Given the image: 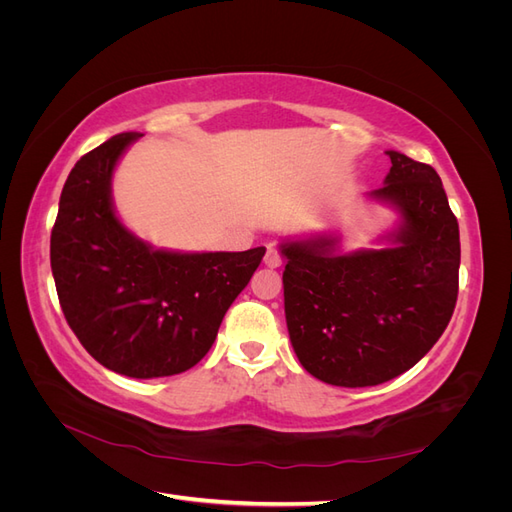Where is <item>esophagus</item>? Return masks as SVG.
Instances as JSON below:
<instances>
[{"instance_id":"1","label":"esophagus","mask_w":512,"mask_h":512,"mask_svg":"<svg viewBox=\"0 0 512 512\" xmlns=\"http://www.w3.org/2000/svg\"><path fill=\"white\" fill-rule=\"evenodd\" d=\"M282 262H284L282 254L277 252V250H273V247H269L267 254H265V265H267L269 269H277V267H282Z\"/></svg>"}]
</instances>
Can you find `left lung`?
Listing matches in <instances>:
<instances>
[{
    "mask_svg": "<svg viewBox=\"0 0 512 512\" xmlns=\"http://www.w3.org/2000/svg\"><path fill=\"white\" fill-rule=\"evenodd\" d=\"M371 196L401 213L395 247L333 254L335 239L284 243L290 342L314 378L376 386L414 367L451 320L459 292V224L429 164L386 151Z\"/></svg>",
    "mask_w": 512,
    "mask_h": 512,
    "instance_id": "left-lung-1",
    "label": "left lung"
}]
</instances>
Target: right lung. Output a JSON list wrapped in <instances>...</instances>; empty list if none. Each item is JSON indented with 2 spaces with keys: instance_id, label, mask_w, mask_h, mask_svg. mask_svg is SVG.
Segmentation results:
<instances>
[{
  "instance_id": "right-lung-1",
  "label": "right lung",
  "mask_w": 512,
  "mask_h": 512,
  "mask_svg": "<svg viewBox=\"0 0 512 512\" xmlns=\"http://www.w3.org/2000/svg\"><path fill=\"white\" fill-rule=\"evenodd\" d=\"M136 138H108L70 170L51 230V269L61 312L83 348L106 369L145 380L203 359L265 247L175 254L136 239L111 203L113 168Z\"/></svg>"
}]
</instances>
